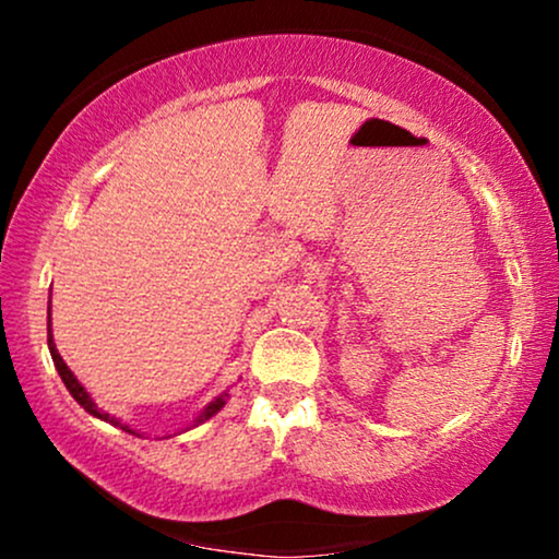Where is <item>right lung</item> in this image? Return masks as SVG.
<instances>
[{
    "instance_id": "obj_1",
    "label": "right lung",
    "mask_w": 559,
    "mask_h": 559,
    "mask_svg": "<svg viewBox=\"0 0 559 559\" xmlns=\"http://www.w3.org/2000/svg\"><path fill=\"white\" fill-rule=\"evenodd\" d=\"M47 342H49V352H52V360H55V368H57V373H60L62 383H66L70 394H73V400L79 402L81 407L86 409L88 415H94V418H99V420H107V423H112V426H120V428H123V431H128V433H136V431H131V428H128V426H123V423H120L118 418H112L110 413H102V409L96 407L92 396H88V391L81 386V383H79V378H75L73 373H70V368H68V365H66V360H62V357H60V352H57V346H55V342H52V329H49V325H47ZM226 400H228V394L217 396L215 402H210L207 407H204V413L199 415V418L194 420V426H199V423H204V420H210V418H213V415L217 413V409H221L223 404H226ZM136 436H139V433H136Z\"/></svg>"
}]
</instances>
